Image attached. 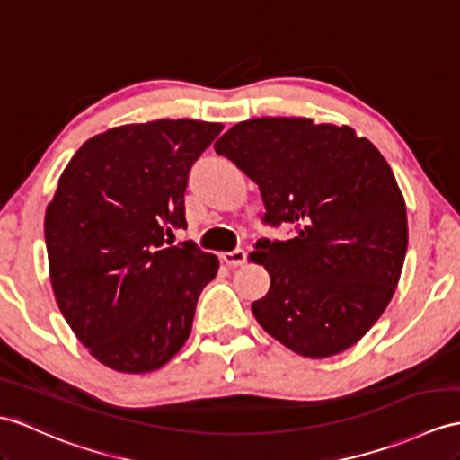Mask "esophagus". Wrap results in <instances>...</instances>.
<instances>
[{"label":"esophagus","instance_id":"esophagus-1","mask_svg":"<svg viewBox=\"0 0 460 460\" xmlns=\"http://www.w3.org/2000/svg\"><path fill=\"white\" fill-rule=\"evenodd\" d=\"M220 257L226 265L240 267L245 263V260H248V253H245L243 250H234V252H224Z\"/></svg>","mask_w":460,"mask_h":460}]
</instances>
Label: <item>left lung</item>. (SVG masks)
Returning a JSON list of instances; mask_svg holds the SVG:
<instances>
[{"label":"left lung","instance_id":"1","mask_svg":"<svg viewBox=\"0 0 460 460\" xmlns=\"http://www.w3.org/2000/svg\"><path fill=\"white\" fill-rule=\"evenodd\" d=\"M215 150L260 185L265 222L296 228L250 255L271 277L255 320L310 359L349 349L388 306L408 250L406 203L383 154L351 127L300 117L238 122Z\"/></svg>","mask_w":460,"mask_h":460}]
</instances>
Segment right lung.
Segmentation results:
<instances>
[{
	"mask_svg": "<svg viewBox=\"0 0 460 460\" xmlns=\"http://www.w3.org/2000/svg\"><path fill=\"white\" fill-rule=\"evenodd\" d=\"M220 122L162 119L109 128L74 154L44 217L62 316L99 363L127 375L164 367L191 333L217 255L185 228L189 170Z\"/></svg>",
	"mask_w": 460,
	"mask_h": 460,
	"instance_id": "add662e5",
	"label": "right lung"
}]
</instances>
